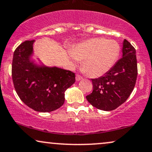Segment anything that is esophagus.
Wrapping results in <instances>:
<instances>
[{
  "label": "esophagus",
  "instance_id": "obj_1",
  "mask_svg": "<svg viewBox=\"0 0 152 152\" xmlns=\"http://www.w3.org/2000/svg\"><path fill=\"white\" fill-rule=\"evenodd\" d=\"M82 78L81 76H79V75H76V81H81V80H82Z\"/></svg>",
  "mask_w": 152,
  "mask_h": 152
}]
</instances>
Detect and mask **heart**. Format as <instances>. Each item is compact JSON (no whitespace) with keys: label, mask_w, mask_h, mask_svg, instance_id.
<instances>
[{"label":"heart","mask_w":152,"mask_h":152,"mask_svg":"<svg viewBox=\"0 0 152 152\" xmlns=\"http://www.w3.org/2000/svg\"><path fill=\"white\" fill-rule=\"evenodd\" d=\"M120 47L114 39L94 37L78 43L72 51V59L83 61L82 69L91 78H99L107 74L115 64Z\"/></svg>","instance_id":"obj_1"}]
</instances>
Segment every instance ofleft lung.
Listing matches in <instances>:
<instances>
[{
    "instance_id": "8db88e82",
    "label": "left lung",
    "mask_w": 152,
    "mask_h": 152,
    "mask_svg": "<svg viewBox=\"0 0 152 152\" xmlns=\"http://www.w3.org/2000/svg\"><path fill=\"white\" fill-rule=\"evenodd\" d=\"M122 52V58L107 74L91 79L94 91L86 96V99L94 107L101 110H113L125 103L136 83V50L127 40L124 39Z\"/></svg>"
}]
</instances>
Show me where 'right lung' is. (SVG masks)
Wrapping results in <instances>:
<instances>
[{"label": "right lung", "mask_w": 152, "mask_h": 152, "mask_svg": "<svg viewBox=\"0 0 152 152\" xmlns=\"http://www.w3.org/2000/svg\"><path fill=\"white\" fill-rule=\"evenodd\" d=\"M34 42H24L14 52L12 81L25 105L37 112H52L63 105L65 91L75 83V74L55 66H46L38 57L34 58Z\"/></svg>", "instance_id": "right-lung-1"}]
</instances>
